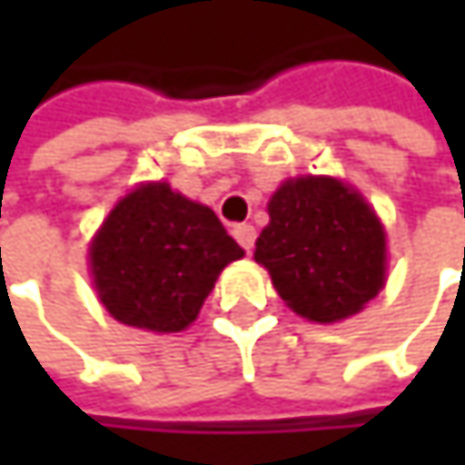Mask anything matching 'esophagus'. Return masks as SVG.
I'll use <instances>...</instances> for the list:
<instances>
[{"label": "esophagus", "mask_w": 465, "mask_h": 465, "mask_svg": "<svg viewBox=\"0 0 465 465\" xmlns=\"http://www.w3.org/2000/svg\"><path fill=\"white\" fill-rule=\"evenodd\" d=\"M233 239L250 252L252 250V244H255V229L250 226V223H239V226H233Z\"/></svg>", "instance_id": "esophagus-1"}]
</instances>
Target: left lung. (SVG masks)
I'll use <instances>...</instances> for the list:
<instances>
[{
    "mask_svg": "<svg viewBox=\"0 0 465 465\" xmlns=\"http://www.w3.org/2000/svg\"><path fill=\"white\" fill-rule=\"evenodd\" d=\"M255 261L293 312L336 323L380 293L385 232L361 193L331 177H299L272 196Z\"/></svg>",
    "mask_w": 465,
    "mask_h": 465,
    "instance_id": "1",
    "label": "left lung"
}]
</instances>
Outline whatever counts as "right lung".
Segmentation results:
<instances>
[{
    "label": "right lung",
    "mask_w": 465,
    "mask_h": 465,
    "mask_svg": "<svg viewBox=\"0 0 465 465\" xmlns=\"http://www.w3.org/2000/svg\"><path fill=\"white\" fill-rule=\"evenodd\" d=\"M242 255L210 207L150 183L110 213L91 244V269L115 321L172 333L196 321L223 266Z\"/></svg>",
    "instance_id": "obj_1"
}]
</instances>
